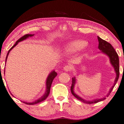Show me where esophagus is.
<instances>
[{"instance_id":"34e87169","label":"esophagus","mask_w":124,"mask_h":124,"mask_svg":"<svg viewBox=\"0 0 124 124\" xmlns=\"http://www.w3.org/2000/svg\"><path fill=\"white\" fill-rule=\"evenodd\" d=\"M71 66L70 65H66L64 66V70L66 71H69L70 70H71Z\"/></svg>"}]
</instances>
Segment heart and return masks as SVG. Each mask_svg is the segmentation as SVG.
<instances>
[{
	"label": "heart",
	"instance_id": "heart-1",
	"mask_svg": "<svg viewBox=\"0 0 124 124\" xmlns=\"http://www.w3.org/2000/svg\"><path fill=\"white\" fill-rule=\"evenodd\" d=\"M87 45V42L83 40H75L70 42L65 46V50L69 53H75L83 49Z\"/></svg>",
	"mask_w": 124,
	"mask_h": 124
}]
</instances>
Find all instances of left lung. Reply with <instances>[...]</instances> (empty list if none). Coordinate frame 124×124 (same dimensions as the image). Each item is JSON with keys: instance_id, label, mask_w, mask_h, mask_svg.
<instances>
[{"instance_id": "left-lung-1", "label": "left lung", "mask_w": 124, "mask_h": 124, "mask_svg": "<svg viewBox=\"0 0 124 124\" xmlns=\"http://www.w3.org/2000/svg\"><path fill=\"white\" fill-rule=\"evenodd\" d=\"M98 42H99V44H98V49L100 50H101L102 53L105 54L106 55H107L110 58V62L111 65L113 66V67L114 68L116 74V77L115 78V80L114 84V85L111 87L110 89V91L108 94H107V97L108 96V95H110V93L111 91L114 88L115 85H116V83H117L118 79H119V56H118L117 54L115 51V50L114 49V47H112V46L110 44V43L107 42V41L105 40H103V39L100 38V37H97ZM75 82H76V79H75V78H72V84H71V86L70 88L71 89V92L72 93V94L74 96L75 98H77V99L80 100V101L84 102V103H88V104H92V103H97L98 102L103 101L106 99V97H103L102 98H100V99H96L94 100H92V101H86V100H83V98L80 97L79 96H78V95L75 94L74 92V85L75 84Z\"/></svg>"}]
</instances>
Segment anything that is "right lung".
Instances as JSON below:
<instances>
[{
	"mask_svg": "<svg viewBox=\"0 0 124 124\" xmlns=\"http://www.w3.org/2000/svg\"><path fill=\"white\" fill-rule=\"evenodd\" d=\"M34 35H31V34H27V35H25L22 36V37H21L20 39H18L17 41H16V44L12 46V47L10 48L8 52V54H7V57H6V59H5V62H6V61H7V58H8V56L9 55V52L10 51V50H11L13 48H14L15 46L17 45L18 44V43L21 42V41H22L23 40H26V39H27L28 37H32ZM4 72H5V70H4ZM57 75V73L56 72H55L54 70H53V71H51V73H50L49 76L47 77V79H46V92L43 95V96L41 97V98H39L38 100H36V101H34L33 102H23V103H26L27 105H35V104H36V103H40V102H42L43 101H44L46 99V98L49 95V93H50V88H51V84L53 83V81L54 80V79L56 76Z\"/></svg>",
	"mask_w": 124,
	"mask_h": 124,
	"instance_id": "add662e5",
	"label": "right lung"
}]
</instances>
